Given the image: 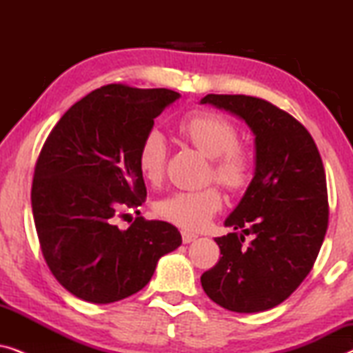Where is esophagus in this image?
I'll list each match as a JSON object with an SVG mask.
<instances>
[{
	"instance_id": "1",
	"label": "esophagus",
	"mask_w": 353,
	"mask_h": 353,
	"mask_svg": "<svg viewBox=\"0 0 353 353\" xmlns=\"http://www.w3.org/2000/svg\"><path fill=\"white\" fill-rule=\"evenodd\" d=\"M181 238H183V243H185V244H190V243H192V241H196V239H197V234H194V233H190V231H183V233H181Z\"/></svg>"
}]
</instances>
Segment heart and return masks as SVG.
<instances>
[{"instance_id":"b5f03b06","label":"heart","mask_w":353,"mask_h":353,"mask_svg":"<svg viewBox=\"0 0 353 353\" xmlns=\"http://www.w3.org/2000/svg\"><path fill=\"white\" fill-rule=\"evenodd\" d=\"M180 133L192 146L212 159L215 180L230 190L244 186L250 173L249 154L239 146V132L223 115L194 112L180 122ZM167 163V141L161 130L144 134L138 148V168L152 185L162 180ZM223 197L216 188L197 191H176L157 202L161 219L185 230H202L221 209Z\"/></svg>"}]
</instances>
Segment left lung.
Returning a JSON list of instances; mask_svg holds the SVG:
<instances>
[{
	"label": "left lung",
	"mask_w": 353,
	"mask_h": 353,
	"mask_svg": "<svg viewBox=\"0 0 353 353\" xmlns=\"http://www.w3.org/2000/svg\"><path fill=\"white\" fill-rule=\"evenodd\" d=\"M201 104L236 115L255 137L254 178L225 220L241 234L215 238L221 257L201 276L202 288L226 310H270L301 286L325 239L330 210L320 152L305 127L268 101L207 94ZM249 234L254 239L244 245Z\"/></svg>",
	"instance_id": "8db88e82"
}]
</instances>
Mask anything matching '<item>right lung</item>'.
<instances>
[{"mask_svg": "<svg viewBox=\"0 0 353 353\" xmlns=\"http://www.w3.org/2000/svg\"><path fill=\"white\" fill-rule=\"evenodd\" d=\"M178 98L167 88L103 86L62 115L41 149L32 185L41 252L57 281L81 301L110 303L141 291L159 259L181 245L180 231L167 221L117 226L120 210L146 197L139 143Z\"/></svg>", "mask_w": 353, "mask_h": 353, "instance_id": "obj_1", "label": "right lung"}]
</instances>
